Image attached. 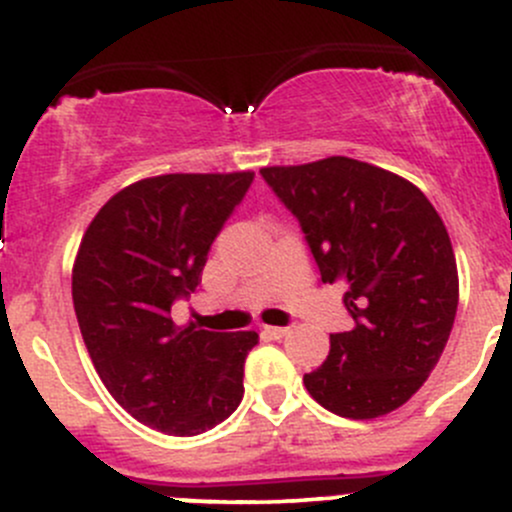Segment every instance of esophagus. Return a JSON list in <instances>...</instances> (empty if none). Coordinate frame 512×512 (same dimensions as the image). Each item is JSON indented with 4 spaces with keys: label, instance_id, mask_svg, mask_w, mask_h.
Wrapping results in <instances>:
<instances>
[{
    "label": "esophagus",
    "instance_id": "esophagus-1",
    "mask_svg": "<svg viewBox=\"0 0 512 512\" xmlns=\"http://www.w3.org/2000/svg\"><path fill=\"white\" fill-rule=\"evenodd\" d=\"M286 333H289V328H274V325H267V328H262V335H267V338H272V340L284 338Z\"/></svg>",
    "mask_w": 512,
    "mask_h": 512
}]
</instances>
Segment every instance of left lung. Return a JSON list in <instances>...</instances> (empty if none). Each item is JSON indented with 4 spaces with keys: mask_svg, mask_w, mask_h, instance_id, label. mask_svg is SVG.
<instances>
[{
    "mask_svg": "<svg viewBox=\"0 0 512 512\" xmlns=\"http://www.w3.org/2000/svg\"><path fill=\"white\" fill-rule=\"evenodd\" d=\"M260 174L299 218L323 284H347L355 320L303 374L308 393L342 418L396 411L435 369L457 316V260L440 213L408 179L352 157Z\"/></svg>",
    "mask_w": 512,
    "mask_h": 512,
    "instance_id": "1",
    "label": "left lung"
}]
</instances>
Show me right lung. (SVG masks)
Returning <instances> with one entry per match:
<instances>
[{
  "instance_id": "1",
  "label": "right lung",
  "mask_w": 512,
  "mask_h": 512,
  "mask_svg": "<svg viewBox=\"0 0 512 512\" xmlns=\"http://www.w3.org/2000/svg\"><path fill=\"white\" fill-rule=\"evenodd\" d=\"M252 179L250 170L140 179L84 230L72 267L82 340L111 396L148 428L199 435L243 401L255 330L177 325L172 303L199 286L211 243Z\"/></svg>"
}]
</instances>
